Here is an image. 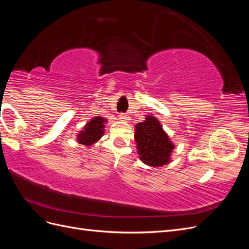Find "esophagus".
<instances>
[{
	"instance_id": "esophagus-1",
	"label": "esophagus",
	"mask_w": 249,
	"mask_h": 249,
	"mask_svg": "<svg viewBox=\"0 0 249 249\" xmlns=\"http://www.w3.org/2000/svg\"><path fill=\"white\" fill-rule=\"evenodd\" d=\"M118 117L122 119V120H127V119H129V117H127V115L125 114V113H119Z\"/></svg>"
}]
</instances>
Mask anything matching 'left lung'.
Masks as SVG:
<instances>
[{"instance_id":"obj_1","label":"left lung","mask_w":249,"mask_h":249,"mask_svg":"<svg viewBox=\"0 0 249 249\" xmlns=\"http://www.w3.org/2000/svg\"><path fill=\"white\" fill-rule=\"evenodd\" d=\"M135 141L141 161L155 167L167 164L175 147L160 123L153 116H147L144 122L136 124Z\"/></svg>"}]
</instances>
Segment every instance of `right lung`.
Returning <instances> with one entry per match:
<instances>
[{
	"mask_svg": "<svg viewBox=\"0 0 249 249\" xmlns=\"http://www.w3.org/2000/svg\"><path fill=\"white\" fill-rule=\"evenodd\" d=\"M104 122L105 119L100 116L90 120V123L86 124L84 130L78 135V141L81 144L91 145L99 140L104 134Z\"/></svg>",
	"mask_w": 249,
	"mask_h": 249,
	"instance_id": "1",
	"label": "right lung"
}]
</instances>
